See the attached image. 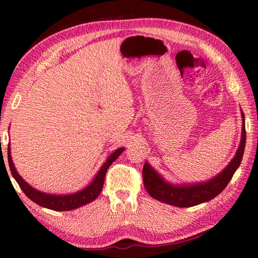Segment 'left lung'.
Listing matches in <instances>:
<instances>
[{"label": "left lung", "mask_w": 258, "mask_h": 258, "mask_svg": "<svg viewBox=\"0 0 258 258\" xmlns=\"http://www.w3.org/2000/svg\"><path fill=\"white\" fill-rule=\"evenodd\" d=\"M241 116H242V136H241L240 146L236 150L235 156L222 172L210 180L193 183V185H172V183L165 181L148 164V162H146L144 170H142V175H144V185L151 198L174 207L188 208L210 201L222 193L227 183L230 182L236 169L240 166L241 159L243 156L244 146H246V127H244L243 112Z\"/></svg>", "instance_id": "obj_1"}]
</instances>
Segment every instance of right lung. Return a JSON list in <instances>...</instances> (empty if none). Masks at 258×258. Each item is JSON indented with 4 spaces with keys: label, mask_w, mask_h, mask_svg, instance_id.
I'll list each match as a JSON object with an SVG mask.
<instances>
[{
    "label": "right lung",
    "mask_w": 258,
    "mask_h": 258,
    "mask_svg": "<svg viewBox=\"0 0 258 258\" xmlns=\"http://www.w3.org/2000/svg\"><path fill=\"white\" fill-rule=\"evenodd\" d=\"M124 151V148H119L114 150L113 153L110 155L107 161L104 162V164L101 166L99 172L96 173L95 178L93 179V181L89 183V185L81 189L77 193L73 194H68V195H54V194H47L43 193V191H40L35 188L32 187L31 185L24 180V179L20 177L19 173L16 170L14 165V162H12L11 158V151H10V146L8 147V162H9L10 171L12 177L15 178V180L18 182L19 187L22 188V190L25 193L28 199L32 200V201L35 202L39 206L47 208V209L55 210V211H69L77 209L81 206H85L89 202H92L95 200L97 196L100 195L102 188H103L104 183V178L105 173L109 169V166L112 164L117 159V157Z\"/></svg>",
    "instance_id": "add662e5"
}]
</instances>
